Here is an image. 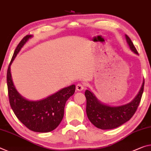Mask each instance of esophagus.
I'll use <instances>...</instances> for the list:
<instances>
[{
  "label": "esophagus",
  "instance_id": "1",
  "mask_svg": "<svg viewBox=\"0 0 151 151\" xmlns=\"http://www.w3.org/2000/svg\"><path fill=\"white\" fill-rule=\"evenodd\" d=\"M84 85L82 84V83H78L77 85H76V90L78 91H82L83 89H84Z\"/></svg>",
  "mask_w": 151,
  "mask_h": 151
}]
</instances>
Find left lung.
I'll use <instances>...</instances> for the list:
<instances>
[{"label":"left lung","mask_w":151,"mask_h":151,"mask_svg":"<svg viewBox=\"0 0 151 151\" xmlns=\"http://www.w3.org/2000/svg\"><path fill=\"white\" fill-rule=\"evenodd\" d=\"M126 39L133 52L138 54L134 44L125 35ZM145 81L143 80L140 90L131 102L119 106H110L100 102L92 92L86 90V113L88 119L96 127L102 130L113 129L120 127L131 118L137 111L144 90Z\"/></svg>","instance_id":"1"}]
</instances>
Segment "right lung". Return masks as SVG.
<instances>
[{"label":"right lung","instance_id":"1","mask_svg":"<svg viewBox=\"0 0 151 151\" xmlns=\"http://www.w3.org/2000/svg\"><path fill=\"white\" fill-rule=\"evenodd\" d=\"M31 35L22 39L14 50L8 70L6 81L10 105L17 118L29 130L37 132H49L58 127L64 115L67 100L72 96L76 90L73 84L64 88L53 94L40 100H28L17 92L12 80L11 65L17 54Z\"/></svg>","mask_w":151,"mask_h":151}]
</instances>
